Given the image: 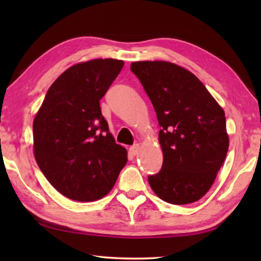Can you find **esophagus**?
Here are the masks:
<instances>
[{"label": "esophagus", "mask_w": 261, "mask_h": 261, "mask_svg": "<svg viewBox=\"0 0 261 261\" xmlns=\"http://www.w3.org/2000/svg\"><path fill=\"white\" fill-rule=\"evenodd\" d=\"M139 150H140V146H139V143H136V145L131 146V147H130V149H129L130 153H131V154H134V156H136V154L139 153Z\"/></svg>", "instance_id": "1"}]
</instances>
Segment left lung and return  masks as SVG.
Masks as SVG:
<instances>
[{
	"mask_svg": "<svg viewBox=\"0 0 261 261\" xmlns=\"http://www.w3.org/2000/svg\"><path fill=\"white\" fill-rule=\"evenodd\" d=\"M134 73L156 111L163 167L148 176L163 201H198L212 186L229 149L223 109L187 69L168 62H136Z\"/></svg>",
	"mask_w": 261,
	"mask_h": 261,
	"instance_id": "1",
	"label": "left lung"
}]
</instances>
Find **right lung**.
Returning a JSON list of instances; mask_svg holds the SVG:
<instances>
[{
  "instance_id": "right-lung-1",
  "label": "right lung",
  "mask_w": 261,
  "mask_h": 261,
  "mask_svg": "<svg viewBox=\"0 0 261 261\" xmlns=\"http://www.w3.org/2000/svg\"><path fill=\"white\" fill-rule=\"evenodd\" d=\"M123 64L108 58L71 66L54 82L33 120L39 168L74 201L104 197L126 164V150L115 143L99 107Z\"/></svg>"
}]
</instances>
